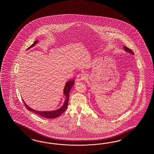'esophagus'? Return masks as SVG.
<instances>
[{"instance_id":"esophagus-1","label":"esophagus","mask_w":154,"mask_h":154,"mask_svg":"<svg viewBox=\"0 0 154 154\" xmlns=\"http://www.w3.org/2000/svg\"><path fill=\"white\" fill-rule=\"evenodd\" d=\"M86 76L84 73H82V74H79L78 75L76 76V82H81L82 80H85L86 79Z\"/></svg>"}]
</instances>
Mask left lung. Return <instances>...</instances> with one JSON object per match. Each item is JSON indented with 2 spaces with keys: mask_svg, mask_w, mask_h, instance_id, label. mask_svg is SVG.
<instances>
[{
  "mask_svg": "<svg viewBox=\"0 0 154 154\" xmlns=\"http://www.w3.org/2000/svg\"><path fill=\"white\" fill-rule=\"evenodd\" d=\"M124 49H125V51L126 52L129 53H131V54H134V52L131 51V49H130V48H129L128 47H127L125 46V47H124Z\"/></svg>",
  "mask_w": 154,
  "mask_h": 154,
  "instance_id": "8db88e82",
  "label": "left lung"
}]
</instances>
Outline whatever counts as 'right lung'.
Here are the masks:
<instances>
[{
  "mask_svg": "<svg viewBox=\"0 0 154 154\" xmlns=\"http://www.w3.org/2000/svg\"><path fill=\"white\" fill-rule=\"evenodd\" d=\"M38 42L37 41H35L32 45L31 46H29V47L27 49H29L31 47H32L33 46H35L37 43ZM75 80H69L68 82L66 83L65 87L64 88V94L66 96V100L65 102L64 103V105H63L62 107L61 108L57 109L56 111H38L33 109L32 108H30L27 105H26L25 103V102L23 101V104L25 105V106L26 107V108L29 111L32 112L33 113H35V114L37 115H39L41 117H43L44 118H48V119H51V118H55L59 117V116L62 115L64 112L66 111L68 107V101H69V92L70 89L72 88L73 85L74 84Z\"/></svg>",
  "mask_w": 154,
  "mask_h": 154,
  "instance_id": "add662e5",
  "label": "right lung"
}]
</instances>
